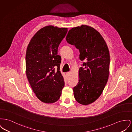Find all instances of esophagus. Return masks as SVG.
I'll list each match as a JSON object with an SVG mask.
<instances>
[{
    "instance_id": "34e87169",
    "label": "esophagus",
    "mask_w": 132,
    "mask_h": 132,
    "mask_svg": "<svg viewBox=\"0 0 132 132\" xmlns=\"http://www.w3.org/2000/svg\"><path fill=\"white\" fill-rule=\"evenodd\" d=\"M70 74H71V72H68L66 73V75H67V76H69Z\"/></svg>"
}]
</instances>
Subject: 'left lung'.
I'll return each instance as SVG.
<instances>
[{
  "instance_id": "obj_1",
  "label": "left lung",
  "mask_w": 132,
  "mask_h": 132,
  "mask_svg": "<svg viewBox=\"0 0 132 132\" xmlns=\"http://www.w3.org/2000/svg\"><path fill=\"white\" fill-rule=\"evenodd\" d=\"M66 40L79 50V58L86 60L79 70V82L73 88L78 102L87 105L96 101L103 92L109 75L108 47L101 34L93 27L82 25L72 28Z\"/></svg>"
}]
</instances>
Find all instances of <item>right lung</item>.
Wrapping results in <instances>:
<instances>
[{
	"label": "right lung",
	"instance_id": "1",
	"mask_svg": "<svg viewBox=\"0 0 132 132\" xmlns=\"http://www.w3.org/2000/svg\"><path fill=\"white\" fill-rule=\"evenodd\" d=\"M67 31V28L45 26L36 33L27 48V78L34 93L43 103L58 101L65 85L60 71L61 58L57 51Z\"/></svg>",
	"mask_w": 132,
	"mask_h": 132
}]
</instances>
